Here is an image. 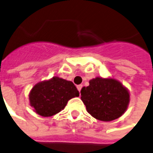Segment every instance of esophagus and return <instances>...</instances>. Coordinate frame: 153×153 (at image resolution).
Returning a JSON list of instances; mask_svg holds the SVG:
<instances>
[{
    "instance_id": "34e87169",
    "label": "esophagus",
    "mask_w": 153,
    "mask_h": 153,
    "mask_svg": "<svg viewBox=\"0 0 153 153\" xmlns=\"http://www.w3.org/2000/svg\"><path fill=\"white\" fill-rule=\"evenodd\" d=\"M82 87H83L82 84H80V85H77V86H76V88H77V89H78V91H80V90H81V88H82Z\"/></svg>"
}]
</instances>
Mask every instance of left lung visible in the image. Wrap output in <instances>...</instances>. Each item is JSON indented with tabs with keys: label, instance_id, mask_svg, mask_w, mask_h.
Segmentation results:
<instances>
[{
	"label": "left lung",
	"instance_id": "1",
	"mask_svg": "<svg viewBox=\"0 0 153 153\" xmlns=\"http://www.w3.org/2000/svg\"><path fill=\"white\" fill-rule=\"evenodd\" d=\"M80 93L87 111L98 120L104 122L121 117L130 100L129 90L114 78L91 79L88 86L83 87Z\"/></svg>",
	"mask_w": 153,
	"mask_h": 153
}]
</instances>
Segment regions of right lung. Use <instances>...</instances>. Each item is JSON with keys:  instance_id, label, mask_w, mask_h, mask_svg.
<instances>
[{"instance_id": "obj_1", "label": "right lung", "mask_w": 153, "mask_h": 153, "mask_svg": "<svg viewBox=\"0 0 153 153\" xmlns=\"http://www.w3.org/2000/svg\"><path fill=\"white\" fill-rule=\"evenodd\" d=\"M79 95L72 81L53 76L33 87L29 93V102L35 113L42 117H51L59 113L69 100Z\"/></svg>"}]
</instances>
